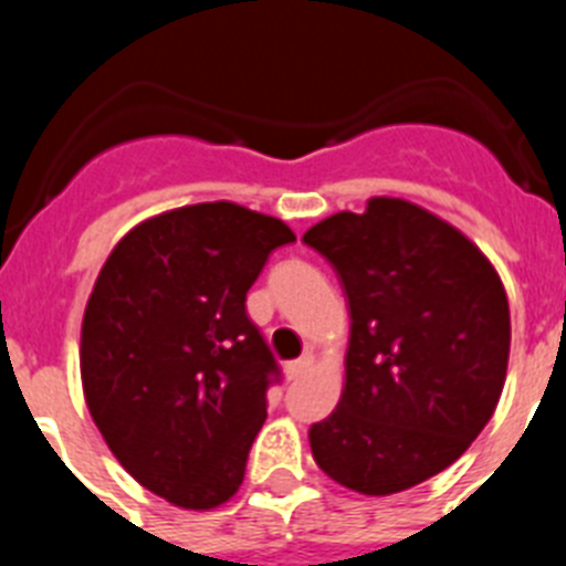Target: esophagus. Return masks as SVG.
Returning <instances> with one entry per match:
<instances>
[{"instance_id": "obj_1", "label": "esophagus", "mask_w": 566, "mask_h": 566, "mask_svg": "<svg viewBox=\"0 0 566 566\" xmlns=\"http://www.w3.org/2000/svg\"><path fill=\"white\" fill-rule=\"evenodd\" d=\"M312 365H314V357H312V354H306V357L286 363V368H283V371H286V379H297V377H303V374H306Z\"/></svg>"}]
</instances>
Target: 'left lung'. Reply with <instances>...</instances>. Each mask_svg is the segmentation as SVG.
Masks as SVG:
<instances>
[{
  "instance_id": "left-lung-1",
  "label": "left lung",
  "mask_w": 566,
  "mask_h": 566,
  "mask_svg": "<svg viewBox=\"0 0 566 566\" xmlns=\"http://www.w3.org/2000/svg\"><path fill=\"white\" fill-rule=\"evenodd\" d=\"M352 314L339 405L308 431L343 488L388 496L457 462L502 397L510 308L490 260L417 203L371 198L303 234Z\"/></svg>"
}]
</instances>
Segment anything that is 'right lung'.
Returning <instances> with one entry per match:
<instances>
[{"mask_svg": "<svg viewBox=\"0 0 566 566\" xmlns=\"http://www.w3.org/2000/svg\"><path fill=\"white\" fill-rule=\"evenodd\" d=\"M277 218L195 203L124 234L82 323L84 399L133 479L209 510L234 496L280 365L247 314L269 254L292 243Z\"/></svg>", "mask_w": 566, "mask_h": 566, "instance_id": "obj_1", "label": "right lung"}]
</instances>
